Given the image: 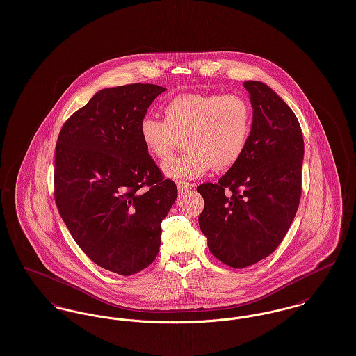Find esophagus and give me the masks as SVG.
I'll return each mask as SVG.
<instances>
[{
  "label": "esophagus",
  "instance_id": "1",
  "mask_svg": "<svg viewBox=\"0 0 356 356\" xmlns=\"http://www.w3.org/2000/svg\"><path fill=\"white\" fill-rule=\"evenodd\" d=\"M192 186H193V184H191V183H186V181H179V183H177V189H179V192L188 191V189H191Z\"/></svg>",
  "mask_w": 356,
  "mask_h": 356
}]
</instances>
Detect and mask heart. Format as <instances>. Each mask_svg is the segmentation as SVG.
Instances as JSON below:
<instances>
[{"instance_id": "b5f03b06", "label": "heart", "mask_w": 356, "mask_h": 356, "mask_svg": "<svg viewBox=\"0 0 356 356\" xmlns=\"http://www.w3.org/2000/svg\"><path fill=\"white\" fill-rule=\"evenodd\" d=\"M251 125V106L238 95L186 93L165 104L164 120H141L140 137L157 160L168 159L183 138L186 151L168 160L163 172L173 180H192L211 167L221 170L236 164L245 151Z\"/></svg>"}]
</instances>
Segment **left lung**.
I'll use <instances>...</instances> for the list:
<instances>
[{
	"label": "left lung",
	"mask_w": 356,
	"mask_h": 356,
	"mask_svg": "<svg viewBox=\"0 0 356 356\" xmlns=\"http://www.w3.org/2000/svg\"><path fill=\"white\" fill-rule=\"evenodd\" d=\"M252 125L245 151L216 184L197 186L200 229L216 259L245 268L286 236L302 193L305 141L292 109L268 85L245 81Z\"/></svg>",
	"instance_id": "1"
}]
</instances>
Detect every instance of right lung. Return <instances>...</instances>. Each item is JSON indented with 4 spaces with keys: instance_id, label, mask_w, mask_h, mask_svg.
<instances>
[{
    "instance_id": "obj_1",
    "label": "right lung",
    "mask_w": 356,
    "mask_h": 356,
    "mask_svg": "<svg viewBox=\"0 0 356 356\" xmlns=\"http://www.w3.org/2000/svg\"><path fill=\"white\" fill-rule=\"evenodd\" d=\"M164 90L102 89L69 118L56 144L54 197L63 220L92 261L122 276L156 259L161 221L177 197L140 137L141 120Z\"/></svg>"
}]
</instances>
